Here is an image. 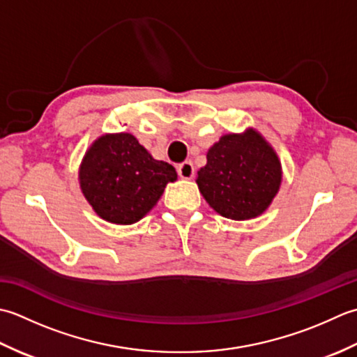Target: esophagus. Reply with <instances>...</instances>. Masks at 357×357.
Returning <instances> with one entry per match:
<instances>
[{
	"mask_svg": "<svg viewBox=\"0 0 357 357\" xmlns=\"http://www.w3.org/2000/svg\"><path fill=\"white\" fill-rule=\"evenodd\" d=\"M177 172L181 178H192L194 166L191 162H183L177 166Z\"/></svg>",
	"mask_w": 357,
	"mask_h": 357,
	"instance_id": "esophagus-1",
	"label": "esophagus"
}]
</instances>
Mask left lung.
I'll use <instances>...</instances> for the list:
<instances>
[{
    "instance_id": "left-lung-1",
    "label": "left lung",
    "mask_w": 357,
    "mask_h": 357,
    "mask_svg": "<svg viewBox=\"0 0 357 357\" xmlns=\"http://www.w3.org/2000/svg\"><path fill=\"white\" fill-rule=\"evenodd\" d=\"M197 185L211 208L232 220L260 215L278 194L282 172L273 148L256 130L223 135L208 151Z\"/></svg>"
}]
</instances>
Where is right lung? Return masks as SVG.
I'll use <instances>...</instances> for the list:
<instances>
[{"instance_id":"1","label":"right lung","mask_w":357,"mask_h":357,"mask_svg":"<svg viewBox=\"0 0 357 357\" xmlns=\"http://www.w3.org/2000/svg\"><path fill=\"white\" fill-rule=\"evenodd\" d=\"M176 178L172 165L152 158L134 135L125 132L100 137L79 168L84 197L101 219L117 225L146 215Z\"/></svg>"}]
</instances>
